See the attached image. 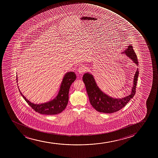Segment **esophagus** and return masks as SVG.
<instances>
[{"mask_svg":"<svg viewBox=\"0 0 158 158\" xmlns=\"http://www.w3.org/2000/svg\"><path fill=\"white\" fill-rule=\"evenodd\" d=\"M85 68L84 66H81L78 69V72L79 74H82L85 72Z\"/></svg>","mask_w":158,"mask_h":158,"instance_id":"esophagus-1","label":"esophagus"}]
</instances>
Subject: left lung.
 I'll return each instance as SVG.
<instances>
[{
  "mask_svg": "<svg viewBox=\"0 0 158 158\" xmlns=\"http://www.w3.org/2000/svg\"><path fill=\"white\" fill-rule=\"evenodd\" d=\"M123 53H125L135 64L138 65L137 55L133 50L132 46L129 45L127 49ZM139 73L138 69H137L134 76L133 86L131 94L121 99L114 98L105 94L98 87L93 76L89 73H85L83 76L82 79L85 84L87 94L89 97L91 105L98 111L106 114H111L120 110L126 106L128 102L135 95Z\"/></svg>",
  "mask_w": 158,
  "mask_h": 158,
  "instance_id": "8db88e82",
  "label": "left lung"
}]
</instances>
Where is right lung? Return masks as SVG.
<instances>
[{"label":"right lung","instance_id":"obj_1","mask_svg":"<svg viewBox=\"0 0 158 158\" xmlns=\"http://www.w3.org/2000/svg\"><path fill=\"white\" fill-rule=\"evenodd\" d=\"M76 79V76L74 72L67 73L63 78L60 90L57 97L52 101L41 104L31 103L22 94L19 89V90L25 101L35 112L46 115H54L60 114L66 108L69 100V89L71 84L75 81Z\"/></svg>","mask_w":158,"mask_h":158}]
</instances>
